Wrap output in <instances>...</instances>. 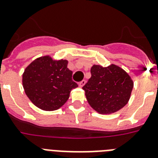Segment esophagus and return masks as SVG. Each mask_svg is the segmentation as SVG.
<instances>
[{"label": "esophagus", "instance_id": "esophagus-1", "mask_svg": "<svg viewBox=\"0 0 158 158\" xmlns=\"http://www.w3.org/2000/svg\"><path fill=\"white\" fill-rule=\"evenodd\" d=\"M85 83H86V81L85 80L81 81L80 83H79V86H80L81 88H82L84 85H85Z\"/></svg>", "mask_w": 158, "mask_h": 158}]
</instances>
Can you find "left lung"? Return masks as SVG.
Returning a JSON list of instances; mask_svg holds the SVG:
<instances>
[{
  "instance_id": "left-lung-1",
  "label": "left lung",
  "mask_w": 158,
  "mask_h": 158,
  "mask_svg": "<svg viewBox=\"0 0 158 158\" xmlns=\"http://www.w3.org/2000/svg\"><path fill=\"white\" fill-rule=\"evenodd\" d=\"M91 77L82 89L89 105L100 114L116 112L128 103L134 82L126 71L111 64L93 65Z\"/></svg>"
}]
</instances>
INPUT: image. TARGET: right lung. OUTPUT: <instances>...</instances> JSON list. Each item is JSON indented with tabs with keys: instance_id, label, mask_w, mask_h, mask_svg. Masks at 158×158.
I'll use <instances>...</instances> for the list:
<instances>
[{
	"instance_id": "add662e5",
	"label": "right lung",
	"mask_w": 158,
	"mask_h": 158,
	"mask_svg": "<svg viewBox=\"0 0 158 158\" xmlns=\"http://www.w3.org/2000/svg\"><path fill=\"white\" fill-rule=\"evenodd\" d=\"M67 60L53 59L46 55L36 58L23 73V87L31 101L43 111H55L65 104L77 84Z\"/></svg>"
}]
</instances>
